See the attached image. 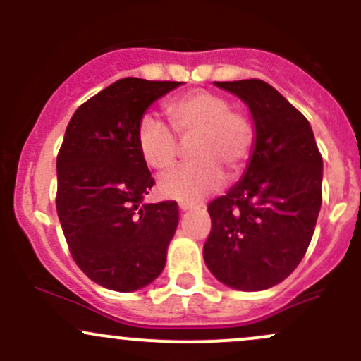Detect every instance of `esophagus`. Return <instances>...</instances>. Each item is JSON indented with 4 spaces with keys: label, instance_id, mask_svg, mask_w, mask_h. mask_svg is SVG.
<instances>
[{
    "label": "esophagus",
    "instance_id": "esophagus-1",
    "mask_svg": "<svg viewBox=\"0 0 361 361\" xmlns=\"http://www.w3.org/2000/svg\"><path fill=\"white\" fill-rule=\"evenodd\" d=\"M178 206H180V211H188V209H192V207H194V204H190V202H178Z\"/></svg>",
    "mask_w": 361,
    "mask_h": 361
}]
</instances>
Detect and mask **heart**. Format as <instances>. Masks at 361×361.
<instances>
[{
    "label": "heart",
    "mask_w": 361,
    "mask_h": 361,
    "mask_svg": "<svg viewBox=\"0 0 361 361\" xmlns=\"http://www.w3.org/2000/svg\"><path fill=\"white\" fill-rule=\"evenodd\" d=\"M166 113L173 130L152 115H145L137 123L141 159L152 169H169L180 154L178 133L180 140H192L188 152L194 160L160 178L162 197L197 202L224 185L225 173L231 178L245 173L257 130L245 113L232 110L227 97L211 90H192L167 101Z\"/></svg>",
    "instance_id": "obj_1"
}]
</instances>
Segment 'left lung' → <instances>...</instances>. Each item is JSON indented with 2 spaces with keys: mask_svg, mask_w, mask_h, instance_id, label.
<instances>
[{
  "mask_svg": "<svg viewBox=\"0 0 361 361\" xmlns=\"http://www.w3.org/2000/svg\"><path fill=\"white\" fill-rule=\"evenodd\" d=\"M248 104L257 143L243 180L207 206L204 262L231 288L258 292L297 269L322 207L323 159L307 118L264 80L214 82Z\"/></svg>",
  "mask_w": 361,
  "mask_h": 361,
  "instance_id": "left-lung-1",
  "label": "left lung"
}]
</instances>
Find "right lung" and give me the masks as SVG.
<instances>
[{
    "label": "right lung",
    "mask_w": 361,
    "mask_h": 361,
    "mask_svg": "<svg viewBox=\"0 0 361 361\" xmlns=\"http://www.w3.org/2000/svg\"><path fill=\"white\" fill-rule=\"evenodd\" d=\"M180 83L122 78L85 101L66 127L57 154V214L73 260L104 288L134 292L166 265L178 204H141L155 180L136 130L147 108Z\"/></svg>",
    "instance_id": "right-lung-1"
}]
</instances>
